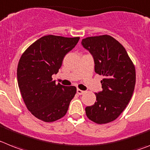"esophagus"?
<instances>
[{
	"label": "esophagus",
	"mask_w": 150,
	"mask_h": 150,
	"mask_svg": "<svg viewBox=\"0 0 150 150\" xmlns=\"http://www.w3.org/2000/svg\"><path fill=\"white\" fill-rule=\"evenodd\" d=\"M76 93H77V94H79V95H83V93H85V91H83L80 89H77V90H76Z\"/></svg>",
	"instance_id": "1"
}]
</instances>
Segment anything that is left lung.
Wrapping results in <instances>:
<instances>
[{
	"mask_svg": "<svg viewBox=\"0 0 150 150\" xmlns=\"http://www.w3.org/2000/svg\"><path fill=\"white\" fill-rule=\"evenodd\" d=\"M82 45L95 61V71L103 76L96 102L86 108L88 118L98 125L112 122L130 102L136 83V70L124 46L108 35L83 38Z\"/></svg>",
	"mask_w": 150,
	"mask_h": 150,
	"instance_id": "1",
	"label": "left lung"
}]
</instances>
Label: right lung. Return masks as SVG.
<instances>
[{"label": "right lung", "mask_w": 150, "mask_h": 150, "mask_svg": "<svg viewBox=\"0 0 150 150\" xmlns=\"http://www.w3.org/2000/svg\"><path fill=\"white\" fill-rule=\"evenodd\" d=\"M79 39L45 35L21 55L17 67L18 86L27 109L41 121L53 122L64 117L76 94L75 86L56 84L52 76L58 72L64 56Z\"/></svg>", "instance_id": "right-lung-1"}]
</instances>
